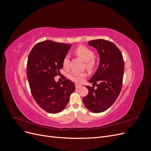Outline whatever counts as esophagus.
I'll list each match as a JSON object with an SVG mask.
<instances>
[{"instance_id":"34e87169","label":"esophagus","mask_w":151,"mask_h":151,"mask_svg":"<svg viewBox=\"0 0 151 151\" xmlns=\"http://www.w3.org/2000/svg\"><path fill=\"white\" fill-rule=\"evenodd\" d=\"M82 88V86L80 85V84H76V89H79Z\"/></svg>"}]
</instances>
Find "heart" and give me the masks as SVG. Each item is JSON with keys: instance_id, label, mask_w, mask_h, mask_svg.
Instances as JSON below:
<instances>
[{"instance_id": "obj_1", "label": "heart", "mask_w": 151, "mask_h": 151, "mask_svg": "<svg viewBox=\"0 0 151 151\" xmlns=\"http://www.w3.org/2000/svg\"><path fill=\"white\" fill-rule=\"evenodd\" d=\"M76 53L87 62V67L91 68L94 66L95 62L93 59L94 53L90 48L82 45V46H79L76 49ZM68 64H69V56L66 55L63 59L62 65L64 68H67L68 67ZM86 76V74L85 73L72 72L69 75V78L76 83H80L84 81Z\"/></svg>"}]
</instances>
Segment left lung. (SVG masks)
<instances>
[{"label":"left lung","mask_w":151,"mask_h":151,"mask_svg":"<svg viewBox=\"0 0 151 151\" xmlns=\"http://www.w3.org/2000/svg\"><path fill=\"white\" fill-rule=\"evenodd\" d=\"M90 46L98 50L99 64L89 80L97 88L86 86L88 94L83 98L85 106L93 113L106 111L115 103L122 88L124 60L120 50L113 43L103 39L89 41Z\"/></svg>","instance_id":"1"}]
</instances>
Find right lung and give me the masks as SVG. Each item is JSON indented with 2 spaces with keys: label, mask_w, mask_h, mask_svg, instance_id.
I'll return each mask as SVG.
<instances>
[{
  "label": "right lung",
  "mask_w": 151,
  "mask_h": 151,
  "mask_svg": "<svg viewBox=\"0 0 151 151\" xmlns=\"http://www.w3.org/2000/svg\"><path fill=\"white\" fill-rule=\"evenodd\" d=\"M70 47V44L47 40L35 45L29 54L26 74L32 96L50 113L61 112L76 89L74 83L66 77L61 83L54 78L62 68L63 59Z\"/></svg>",
  "instance_id": "add662e5"
}]
</instances>
